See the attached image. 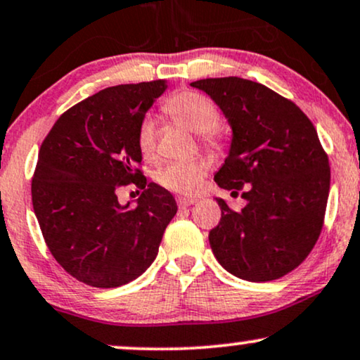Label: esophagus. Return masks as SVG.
I'll return each mask as SVG.
<instances>
[{
	"label": "esophagus",
	"mask_w": 360,
	"mask_h": 360,
	"mask_svg": "<svg viewBox=\"0 0 360 360\" xmlns=\"http://www.w3.org/2000/svg\"><path fill=\"white\" fill-rule=\"evenodd\" d=\"M194 202H195L194 198H177V205H179L181 209L189 207V205H193Z\"/></svg>",
	"instance_id": "esophagus-1"
}]
</instances>
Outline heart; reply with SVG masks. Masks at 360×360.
<instances>
[{
  "mask_svg": "<svg viewBox=\"0 0 360 360\" xmlns=\"http://www.w3.org/2000/svg\"><path fill=\"white\" fill-rule=\"evenodd\" d=\"M165 112L176 122L186 124L191 130L199 133L200 140L207 146H217L222 140L220 133L219 108L205 97L194 90H183L167 100ZM158 128L151 115H146L138 124L136 145L145 160H153L156 155ZM207 172V162L204 160L171 161L156 171L155 179L162 188L179 194H193L198 191L200 181Z\"/></svg>",
  "mask_w": 360,
  "mask_h": 360,
  "instance_id": "b5f03b06",
  "label": "heart"
}]
</instances>
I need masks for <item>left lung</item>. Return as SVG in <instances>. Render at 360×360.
Masks as SVG:
<instances>
[{"instance_id":"8db88e82","label":"left lung","mask_w":360,"mask_h":360,"mask_svg":"<svg viewBox=\"0 0 360 360\" xmlns=\"http://www.w3.org/2000/svg\"><path fill=\"white\" fill-rule=\"evenodd\" d=\"M219 105L232 128L229 156L214 179L245 207L217 198L222 217L209 242L225 270L247 281H271L295 270L318 240L330 169L311 120L265 85L220 77L191 84Z\"/></svg>"}]
</instances>
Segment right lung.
I'll list each match as a JSON object with an SVG mask.
<instances>
[{
    "instance_id": "obj_1",
    "label": "right lung",
    "mask_w": 360,
    "mask_h": 360,
    "mask_svg": "<svg viewBox=\"0 0 360 360\" xmlns=\"http://www.w3.org/2000/svg\"><path fill=\"white\" fill-rule=\"evenodd\" d=\"M166 80L117 85L62 113L42 141L32 177V207L52 257L95 288H117L146 271L177 212L169 191L136 169L138 124ZM136 184V206L116 191Z\"/></svg>"
}]
</instances>
